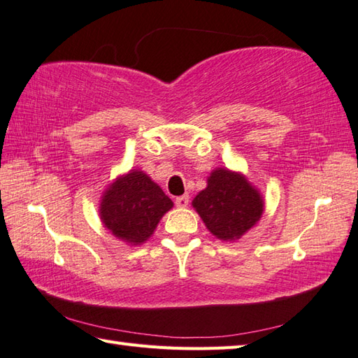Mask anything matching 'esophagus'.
I'll use <instances>...</instances> for the list:
<instances>
[{
    "label": "esophagus",
    "mask_w": 358,
    "mask_h": 358,
    "mask_svg": "<svg viewBox=\"0 0 358 358\" xmlns=\"http://www.w3.org/2000/svg\"><path fill=\"white\" fill-rule=\"evenodd\" d=\"M175 205H177L178 208H186L189 205V195L187 194L180 195V197L175 199Z\"/></svg>",
    "instance_id": "34e87169"
}]
</instances>
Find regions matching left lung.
<instances>
[{"mask_svg":"<svg viewBox=\"0 0 358 358\" xmlns=\"http://www.w3.org/2000/svg\"><path fill=\"white\" fill-rule=\"evenodd\" d=\"M203 223L220 241H236L253 228L264 213L257 189L239 172L217 167L208 186L192 200Z\"/></svg>","mask_w":358,"mask_h":358,"instance_id":"8db88e82","label":"left lung"}]
</instances>
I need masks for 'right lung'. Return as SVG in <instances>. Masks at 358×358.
I'll list each match as a JSON object with an SVG mask.
<instances>
[{"label":"right lung","instance_id":"obj_1","mask_svg":"<svg viewBox=\"0 0 358 358\" xmlns=\"http://www.w3.org/2000/svg\"><path fill=\"white\" fill-rule=\"evenodd\" d=\"M173 206L155 181L141 171H130L108 186L101 200V220L117 239L144 243L158 222Z\"/></svg>","mask_w":358,"mask_h":358}]
</instances>
